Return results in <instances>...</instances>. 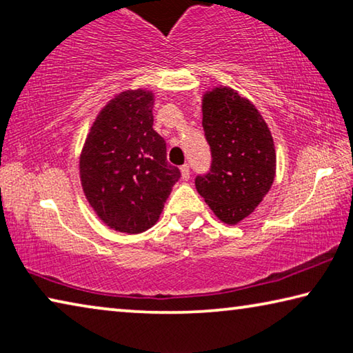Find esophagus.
<instances>
[{
  "instance_id": "34e87169",
  "label": "esophagus",
  "mask_w": 353,
  "mask_h": 353,
  "mask_svg": "<svg viewBox=\"0 0 353 353\" xmlns=\"http://www.w3.org/2000/svg\"><path fill=\"white\" fill-rule=\"evenodd\" d=\"M181 172H182L183 181H188V179H190V166L188 165H182L181 166Z\"/></svg>"
}]
</instances>
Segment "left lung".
Listing matches in <instances>:
<instances>
[{"label":"left lung","mask_w":353,"mask_h":353,"mask_svg":"<svg viewBox=\"0 0 353 353\" xmlns=\"http://www.w3.org/2000/svg\"><path fill=\"white\" fill-rule=\"evenodd\" d=\"M202 128L212 163L196 176L198 193L214 214L236 224L255 210L276 174V149L259 110L232 88L204 97Z\"/></svg>","instance_id":"obj_1"}]
</instances>
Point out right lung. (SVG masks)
<instances>
[{"label": "right lung", "instance_id": "1", "mask_svg": "<svg viewBox=\"0 0 353 353\" xmlns=\"http://www.w3.org/2000/svg\"><path fill=\"white\" fill-rule=\"evenodd\" d=\"M152 93H121L93 123L81 154L88 202L112 229L140 234L155 224L181 179L166 160V141L152 129Z\"/></svg>", "mask_w": 353, "mask_h": 353}]
</instances>
